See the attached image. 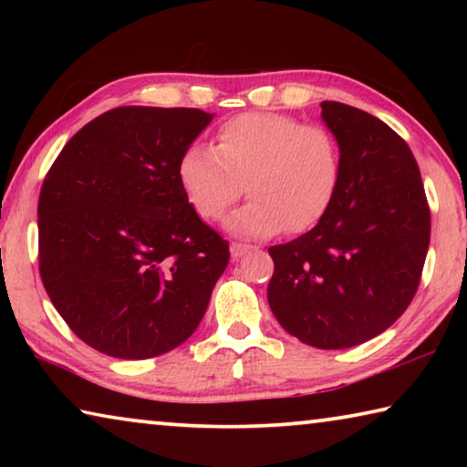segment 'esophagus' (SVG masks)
<instances>
[{
  "label": "esophagus",
  "instance_id": "esophagus-1",
  "mask_svg": "<svg viewBox=\"0 0 467 467\" xmlns=\"http://www.w3.org/2000/svg\"><path fill=\"white\" fill-rule=\"evenodd\" d=\"M249 249H251V244H247V243H231V255H233L234 259L243 257L244 253H247Z\"/></svg>",
  "mask_w": 467,
  "mask_h": 467
}]
</instances>
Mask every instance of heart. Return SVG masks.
Masks as SVG:
<instances>
[{
  "label": "heart",
  "mask_w": 467,
  "mask_h": 467,
  "mask_svg": "<svg viewBox=\"0 0 467 467\" xmlns=\"http://www.w3.org/2000/svg\"><path fill=\"white\" fill-rule=\"evenodd\" d=\"M342 171L334 133L278 113H244L220 125L214 148L193 144L177 177L203 220H218L244 192L251 200L226 220L241 236L303 233L326 214Z\"/></svg>",
  "instance_id": "1"
}]
</instances>
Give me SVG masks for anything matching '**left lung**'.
<instances>
[{"instance_id":"obj_1","label":"left lung","mask_w":467,"mask_h":467,"mask_svg":"<svg viewBox=\"0 0 467 467\" xmlns=\"http://www.w3.org/2000/svg\"><path fill=\"white\" fill-rule=\"evenodd\" d=\"M342 158L334 200L298 239L274 244L267 300L300 342L339 350L381 334L408 309L431 243V208L412 150L389 125L321 102Z\"/></svg>"}]
</instances>
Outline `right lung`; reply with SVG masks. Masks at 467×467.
<instances>
[{"label": "right lung", "instance_id": "1", "mask_svg": "<svg viewBox=\"0 0 467 467\" xmlns=\"http://www.w3.org/2000/svg\"><path fill=\"white\" fill-rule=\"evenodd\" d=\"M200 109L117 107L55 158L38 195V272L69 329L107 357H161L193 334L226 270L177 164L212 121Z\"/></svg>", "mask_w": 467, "mask_h": 467}]
</instances>
